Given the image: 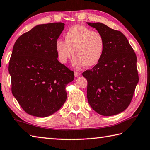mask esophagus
Listing matches in <instances>:
<instances>
[{"label": "esophagus", "mask_w": 150, "mask_h": 150, "mask_svg": "<svg viewBox=\"0 0 150 150\" xmlns=\"http://www.w3.org/2000/svg\"><path fill=\"white\" fill-rule=\"evenodd\" d=\"M74 75H75V77H79V76L81 75V73H79V72H77V71H75V73H74Z\"/></svg>", "instance_id": "34e87169"}]
</instances>
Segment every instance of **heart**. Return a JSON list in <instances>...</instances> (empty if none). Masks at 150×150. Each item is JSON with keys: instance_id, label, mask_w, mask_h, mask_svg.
Returning <instances> with one entry per match:
<instances>
[{"instance_id": "b5f03b06", "label": "heart", "mask_w": 150, "mask_h": 150, "mask_svg": "<svg viewBox=\"0 0 150 150\" xmlns=\"http://www.w3.org/2000/svg\"><path fill=\"white\" fill-rule=\"evenodd\" d=\"M65 41L57 40L55 50L58 59L65 64L74 56L71 65L75 69H80L83 66L92 67L98 64L103 54L104 39L97 31L81 25L71 26L64 35Z\"/></svg>"}]
</instances>
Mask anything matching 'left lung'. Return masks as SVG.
<instances>
[{
    "mask_svg": "<svg viewBox=\"0 0 150 150\" xmlns=\"http://www.w3.org/2000/svg\"><path fill=\"white\" fill-rule=\"evenodd\" d=\"M86 23L102 35L105 42L101 60L83 73L88 81V101L102 116L116 115L129 105L139 83L137 56L121 32L101 23Z\"/></svg>",
    "mask_w": 150,
    "mask_h": 150,
    "instance_id": "1",
    "label": "left lung"
}]
</instances>
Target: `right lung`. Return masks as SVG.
I'll return each instance as SVG.
<instances>
[{"instance_id": "obj_1", "label": "right lung", "mask_w": 150, "mask_h": 150, "mask_svg": "<svg viewBox=\"0 0 150 150\" xmlns=\"http://www.w3.org/2000/svg\"><path fill=\"white\" fill-rule=\"evenodd\" d=\"M63 23L38 25L19 37L9 62L12 94L26 113L51 116L67 99L66 85L74 73L57 60L56 41Z\"/></svg>"}]
</instances>
